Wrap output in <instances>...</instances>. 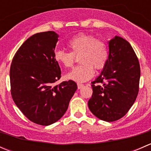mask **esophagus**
I'll return each mask as SVG.
<instances>
[{
    "label": "esophagus",
    "instance_id": "obj_1",
    "mask_svg": "<svg viewBox=\"0 0 151 151\" xmlns=\"http://www.w3.org/2000/svg\"><path fill=\"white\" fill-rule=\"evenodd\" d=\"M84 86V85L83 84H80V83H77V88H78V89H81Z\"/></svg>",
    "mask_w": 151,
    "mask_h": 151
}]
</instances>
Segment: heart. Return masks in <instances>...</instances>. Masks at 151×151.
Returning a JSON list of instances; mask_svg holds the SVG:
<instances>
[{"label":"heart","instance_id":"obj_1","mask_svg":"<svg viewBox=\"0 0 151 151\" xmlns=\"http://www.w3.org/2000/svg\"><path fill=\"white\" fill-rule=\"evenodd\" d=\"M67 45L71 52L55 50V61L65 68H70L74 63V56H80L79 62L82 63L66 74L67 80L84 83L93 76V68L101 70L106 65L109 55L107 45L104 41L96 39L93 35L80 33L71 38Z\"/></svg>","mask_w":151,"mask_h":151}]
</instances>
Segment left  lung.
Here are the masks:
<instances>
[{
    "label": "left lung",
    "instance_id": "left-lung-1",
    "mask_svg": "<svg viewBox=\"0 0 151 151\" xmlns=\"http://www.w3.org/2000/svg\"><path fill=\"white\" fill-rule=\"evenodd\" d=\"M108 45L106 65L91 83L93 95L88 107L100 120L112 122L124 116L134 103L139 92L140 66L126 39L115 36Z\"/></svg>",
    "mask_w": 151,
    "mask_h": 151
}]
</instances>
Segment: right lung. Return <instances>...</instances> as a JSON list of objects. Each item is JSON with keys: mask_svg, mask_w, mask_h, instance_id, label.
Segmentation results:
<instances>
[{"mask_svg": "<svg viewBox=\"0 0 151 151\" xmlns=\"http://www.w3.org/2000/svg\"><path fill=\"white\" fill-rule=\"evenodd\" d=\"M59 36L54 31L28 38L15 53L10 68L11 93L30 121L49 126L61 118L77 88L75 82L54 83L61 77L54 52Z\"/></svg>", "mask_w": 151, "mask_h": 151, "instance_id": "right-lung-1", "label": "right lung"}]
</instances>
